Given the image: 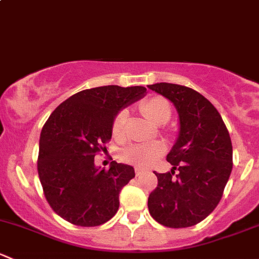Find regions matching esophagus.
<instances>
[{"label":"esophagus","instance_id":"34e87169","mask_svg":"<svg viewBox=\"0 0 259 259\" xmlns=\"http://www.w3.org/2000/svg\"><path fill=\"white\" fill-rule=\"evenodd\" d=\"M144 171H145L144 168H140V166H137V168H135V174H137V176H142Z\"/></svg>","mask_w":259,"mask_h":259}]
</instances>
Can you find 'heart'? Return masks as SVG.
<instances>
[{"label": "heart", "instance_id": "1", "mask_svg": "<svg viewBox=\"0 0 259 259\" xmlns=\"http://www.w3.org/2000/svg\"><path fill=\"white\" fill-rule=\"evenodd\" d=\"M142 111L154 124H164L171 116V109L168 101L164 98H151L142 105ZM127 119V111L121 110L115 116L113 122V132L115 135H120L124 130L125 122ZM164 145L160 143H148V144H138L126 149L122 153L126 160L137 163L139 165L146 166L156 160L164 153Z\"/></svg>", "mask_w": 259, "mask_h": 259}]
</instances>
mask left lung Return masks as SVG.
<instances>
[{"label": "left lung", "mask_w": 259, "mask_h": 259, "mask_svg": "<svg viewBox=\"0 0 259 259\" xmlns=\"http://www.w3.org/2000/svg\"><path fill=\"white\" fill-rule=\"evenodd\" d=\"M176 106L179 133L166 155L171 173H155L158 187L148 208L158 223L185 228L202 222L215 209L233 166V149L221 114L198 91L177 83L148 86ZM177 168L180 174L173 177Z\"/></svg>", "instance_id": "8db88e82"}]
</instances>
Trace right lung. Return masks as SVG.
<instances>
[{
    "instance_id": "add662e5",
    "label": "right lung",
    "mask_w": 259,
    "mask_h": 259,
    "mask_svg": "<svg viewBox=\"0 0 259 259\" xmlns=\"http://www.w3.org/2000/svg\"><path fill=\"white\" fill-rule=\"evenodd\" d=\"M143 86L82 90L60 104L44 125L37 170L50 207L75 226L96 227L119 209V194L134 168L111 161L95 165L96 153L111 139L119 111L144 98Z\"/></svg>"
}]
</instances>
